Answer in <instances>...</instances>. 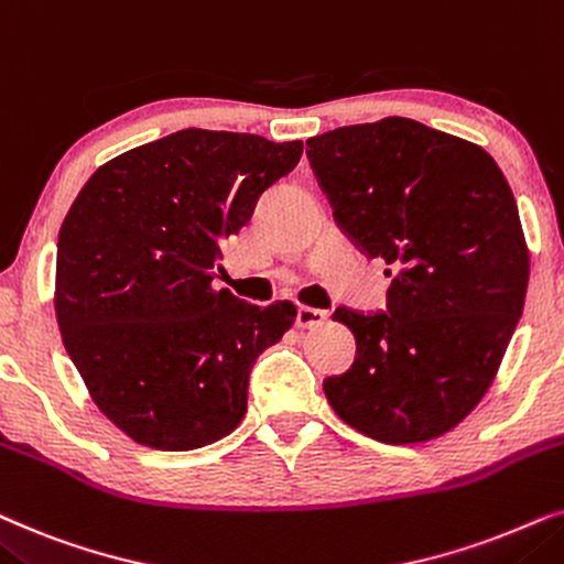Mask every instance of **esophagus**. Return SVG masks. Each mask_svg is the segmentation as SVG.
<instances>
[{
  "instance_id": "esophagus-1",
  "label": "esophagus",
  "mask_w": 564,
  "mask_h": 564,
  "mask_svg": "<svg viewBox=\"0 0 564 564\" xmlns=\"http://www.w3.org/2000/svg\"><path fill=\"white\" fill-rule=\"evenodd\" d=\"M327 322V312L325 310H314V306H299V314H296V325L299 327H319Z\"/></svg>"
}]
</instances>
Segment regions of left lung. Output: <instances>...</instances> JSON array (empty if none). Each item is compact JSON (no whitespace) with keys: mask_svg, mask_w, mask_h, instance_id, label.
Here are the masks:
<instances>
[{"mask_svg":"<svg viewBox=\"0 0 564 564\" xmlns=\"http://www.w3.org/2000/svg\"><path fill=\"white\" fill-rule=\"evenodd\" d=\"M335 224L387 262L384 312L337 306L356 360L325 379L333 410L381 444L459 425L490 389L529 286V250L506 175L482 147L410 118L306 141Z\"/></svg>","mask_w":564,"mask_h":564,"instance_id":"obj_1","label":"left lung"}]
</instances>
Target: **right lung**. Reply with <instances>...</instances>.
Returning <instances> with one entry per match:
<instances>
[{"mask_svg":"<svg viewBox=\"0 0 564 564\" xmlns=\"http://www.w3.org/2000/svg\"><path fill=\"white\" fill-rule=\"evenodd\" d=\"M302 141L185 129L105 162L58 231L56 319L93 400L129 438L193 452L247 412L254 360L296 306L216 286L221 245Z\"/></svg>","mask_w":564,"mask_h":564,"instance_id":"right-lung-1","label":"right lung"}]
</instances>
